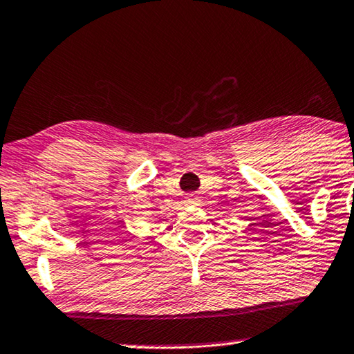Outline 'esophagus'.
<instances>
[{"label": "esophagus", "mask_w": 354, "mask_h": 354, "mask_svg": "<svg viewBox=\"0 0 354 354\" xmlns=\"http://www.w3.org/2000/svg\"><path fill=\"white\" fill-rule=\"evenodd\" d=\"M197 202V198L194 197V195H191V197H187V203H195Z\"/></svg>", "instance_id": "esophagus-1"}]
</instances>
